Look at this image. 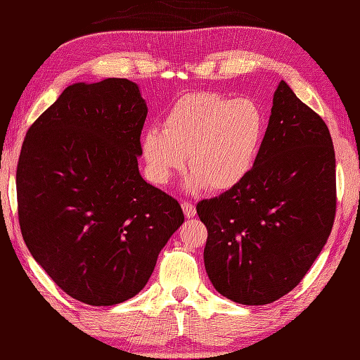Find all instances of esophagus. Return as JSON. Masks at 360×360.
Returning <instances> with one entry per match:
<instances>
[{
  "label": "esophagus",
  "mask_w": 360,
  "mask_h": 360,
  "mask_svg": "<svg viewBox=\"0 0 360 360\" xmlns=\"http://www.w3.org/2000/svg\"><path fill=\"white\" fill-rule=\"evenodd\" d=\"M182 210H184V213H186V217H187V218H193V217L196 215V207H195V204H193V202H190V201H184V202H182Z\"/></svg>",
  "instance_id": "34e87169"
}]
</instances>
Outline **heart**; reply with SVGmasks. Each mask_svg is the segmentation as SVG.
Wrapping results in <instances>:
<instances>
[{
	"mask_svg": "<svg viewBox=\"0 0 360 360\" xmlns=\"http://www.w3.org/2000/svg\"><path fill=\"white\" fill-rule=\"evenodd\" d=\"M266 134V116L250 98L196 93L181 97L164 120L142 136V153L150 178L167 184L188 156L195 187L226 192L255 165Z\"/></svg>",
	"mask_w": 360,
	"mask_h": 360,
	"instance_id": "heart-1",
	"label": "heart"
}]
</instances>
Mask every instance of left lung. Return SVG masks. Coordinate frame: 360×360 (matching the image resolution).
<instances>
[{"label":"left lung","mask_w":360,"mask_h":360,"mask_svg":"<svg viewBox=\"0 0 360 360\" xmlns=\"http://www.w3.org/2000/svg\"><path fill=\"white\" fill-rule=\"evenodd\" d=\"M335 202L330 129L281 80L254 168L238 186L196 205L207 227L212 285L241 304L286 295L322 252Z\"/></svg>","instance_id":"left-lung-1"}]
</instances>
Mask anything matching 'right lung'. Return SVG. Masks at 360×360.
<instances>
[{
  "instance_id": "add662e5",
  "label": "right lung",
  "mask_w": 360,
  "mask_h": 360,
  "mask_svg": "<svg viewBox=\"0 0 360 360\" xmlns=\"http://www.w3.org/2000/svg\"><path fill=\"white\" fill-rule=\"evenodd\" d=\"M147 105L136 83H74L27 129L18 221L35 262L68 295L111 307L147 285L179 202L137 167Z\"/></svg>"
}]
</instances>
